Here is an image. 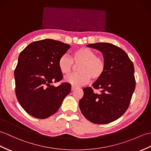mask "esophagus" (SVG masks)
<instances>
[{"mask_svg":"<svg viewBox=\"0 0 151 151\" xmlns=\"http://www.w3.org/2000/svg\"><path fill=\"white\" fill-rule=\"evenodd\" d=\"M75 89V87L74 86H72L71 87V91H74Z\"/></svg>","mask_w":151,"mask_h":151,"instance_id":"34e87169","label":"esophagus"}]
</instances>
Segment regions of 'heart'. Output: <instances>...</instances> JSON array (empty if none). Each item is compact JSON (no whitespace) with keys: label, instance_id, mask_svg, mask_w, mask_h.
Returning <instances> with one entry per match:
<instances>
[{"label":"heart","instance_id":"heart-1","mask_svg":"<svg viewBox=\"0 0 151 151\" xmlns=\"http://www.w3.org/2000/svg\"><path fill=\"white\" fill-rule=\"evenodd\" d=\"M75 64H80L78 67L79 72L73 73L65 78V81L74 87L86 85L93 78L100 79L106 71V65L104 60L96 56L94 51L87 47H81L73 52L72 57L66 55L59 58L58 65L60 71L64 75H68L72 71Z\"/></svg>","mask_w":151,"mask_h":151}]
</instances>
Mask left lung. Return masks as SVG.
I'll list each match as a JSON object with an SVG mask.
<instances>
[{
  "mask_svg": "<svg viewBox=\"0 0 151 151\" xmlns=\"http://www.w3.org/2000/svg\"><path fill=\"white\" fill-rule=\"evenodd\" d=\"M87 46L102 52L106 68L92 85L101 93H94L90 87L84 88L80 109L92 123L109 124L121 117L129 107L136 86L134 65L122 49L112 44L98 42Z\"/></svg>",
  "mask_w": 151,
  "mask_h": 151,
  "instance_id": "1",
  "label": "left lung"
}]
</instances>
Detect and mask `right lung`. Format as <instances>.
<instances>
[{"label":"right lung","mask_w":151,"mask_h":151,"mask_svg":"<svg viewBox=\"0 0 151 151\" xmlns=\"http://www.w3.org/2000/svg\"><path fill=\"white\" fill-rule=\"evenodd\" d=\"M70 45L52 39L31 43L20 52L14 72L15 93L20 105L32 116L45 119L55 114L71 92V84L55 87L63 78L59 58Z\"/></svg>","instance_id":"obj_1"}]
</instances>
